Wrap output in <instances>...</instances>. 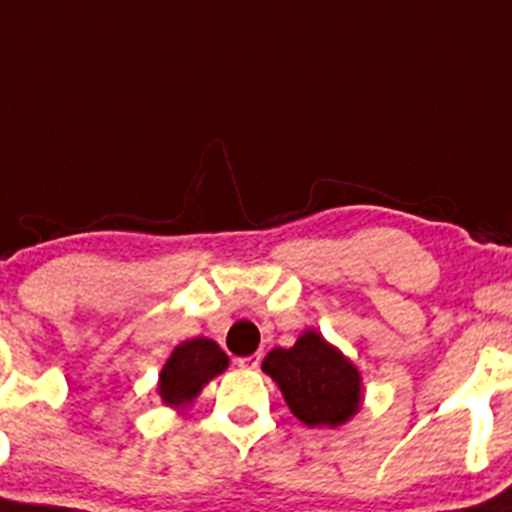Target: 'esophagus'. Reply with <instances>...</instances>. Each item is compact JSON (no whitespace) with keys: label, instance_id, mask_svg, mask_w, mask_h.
Returning <instances> with one entry per match:
<instances>
[{"label":"esophagus","instance_id":"esophagus-1","mask_svg":"<svg viewBox=\"0 0 512 512\" xmlns=\"http://www.w3.org/2000/svg\"><path fill=\"white\" fill-rule=\"evenodd\" d=\"M237 366H240V369H257V366H260V353H252V356L237 358Z\"/></svg>","mask_w":512,"mask_h":512}]
</instances>
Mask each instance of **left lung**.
<instances>
[{
	"mask_svg": "<svg viewBox=\"0 0 512 512\" xmlns=\"http://www.w3.org/2000/svg\"><path fill=\"white\" fill-rule=\"evenodd\" d=\"M262 371L308 427H341L361 407V374L321 333L303 331L293 348H272Z\"/></svg>",
	"mask_w": 512,
	"mask_h": 512,
	"instance_id": "8db88e82",
	"label": "left lung"
}]
</instances>
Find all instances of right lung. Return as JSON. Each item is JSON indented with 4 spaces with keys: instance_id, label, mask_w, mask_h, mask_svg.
Listing matches in <instances>:
<instances>
[{
    "instance_id": "1",
    "label": "right lung",
    "mask_w": 512,
    "mask_h": 512,
    "mask_svg": "<svg viewBox=\"0 0 512 512\" xmlns=\"http://www.w3.org/2000/svg\"><path fill=\"white\" fill-rule=\"evenodd\" d=\"M229 358L212 338H191L171 351L159 374V396L166 407L184 409L197 399L202 386L222 374Z\"/></svg>"
}]
</instances>
